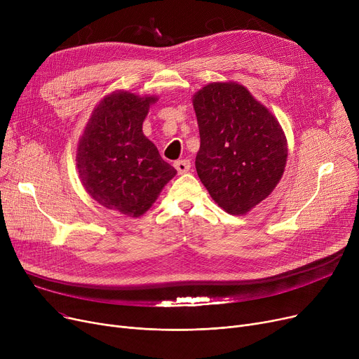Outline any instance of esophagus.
<instances>
[{"label":"esophagus","mask_w":359,"mask_h":359,"mask_svg":"<svg viewBox=\"0 0 359 359\" xmlns=\"http://www.w3.org/2000/svg\"><path fill=\"white\" fill-rule=\"evenodd\" d=\"M175 167H176L179 175L187 173V172H189V168H191V161L189 160H179V161L175 163Z\"/></svg>","instance_id":"obj_1"}]
</instances>
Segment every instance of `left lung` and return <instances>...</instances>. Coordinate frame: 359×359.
I'll return each instance as SVG.
<instances>
[{"label": "left lung", "instance_id": "1", "mask_svg": "<svg viewBox=\"0 0 359 359\" xmlns=\"http://www.w3.org/2000/svg\"><path fill=\"white\" fill-rule=\"evenodd\" d=\"M201 147L196 172L224 211L246 214L279 183L288 157L284 130L241 84L211 83L194 96Z\"/></svg>", "mask_w": 359, "mask_h": 359}]
</instances>
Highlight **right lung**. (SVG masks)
<instances>
[{
    "instance_id": "add662e5",
    "label": "right lung",
    "mask_w": 359,
    "mask_h": 359,
    "mask_svg": "<svg viewBox=\"0 0 359 359\" xmlns=\"http://www.w3.org/2000/svg\"><path fill=\"white\" fill-rule=\"evenodd\" d=\"M157 96L113 91L94 107L77 147V168L88 195L107 210L141 217L176 176L142 122Z\"/></svg>"
}]
</instances>
